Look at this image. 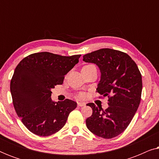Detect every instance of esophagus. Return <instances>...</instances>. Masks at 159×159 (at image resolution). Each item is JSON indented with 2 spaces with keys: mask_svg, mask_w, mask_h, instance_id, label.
<instances>
[{
  "mask_svg": "<svg viewBox=\"0 0 159 159\" xmlns=\"http://www.w3.org/2000/svg\"><path fill=\"white\" fill-rule=\"evenodd\" d=\"M77 105L78 106H84L86 105V103L84 102H78Z\"/></svg>",
  "mask_w": 159,
  "mask_h": 159,
  "instance_id": "esophagus-1",
  "label": "esophagus"
}]
</instances>
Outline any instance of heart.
Instances as JSON below:
<instances>
[{
    "label": "heart",
    "mask_w": 159,
    "mask_h": 159,
    "mask_svg": "<svg viewBox=\"0 0 159 159\" xmlns=\"http://www.w3.org/2000/svg\"><path fill=\"white\" fill-rule=\"evenodd\" d=\"M87 66H90V65H87ZM82 95H80V97H82Z\"/></svg>",
    "instance_id": "heart-1"
}]
</instances>
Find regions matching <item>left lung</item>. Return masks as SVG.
Returning <instances> with one entry per match:
<instances>
[{
    "label": "left lung",
    "instance_id": "left-lung-1",
    "mask_svg": "<svg viewBox=\"0 0 159 159\" xmlns=\"http://www.w3.org/2000/svg\"><path fill=\"white\" fill-rule=\"evenodd\" d=\"M83 61L99 67L101 75L96 90L108 96L109 106L103 110L93 103L87 104L93 109L87 127L101 138H115L127 129L140 105L142 76L132 58L116 50H98L84 55Z\"/></svg>",
    "mask_w": 159,
    "mask_h": 159
}]
</instances>
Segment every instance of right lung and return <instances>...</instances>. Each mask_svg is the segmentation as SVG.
I'll return each instance as SVG.
<instances>
[{"mask_svg": "<svg viewBox=\"0 0 159 159\" xmlns=\"http://www.w3.org/2000/svg\"><path fill=\"white\" fill-rule=\"evenodd\" d=\"M81 55L63 56L49 52L30 54L15 69L10 90L13 104L24 125L39 136L51 135L61 129L77 103L69 99L54 102L51 89L61 84L64 76Z\"/></svg>", "mask_w": 159, "mask_h": 159, "instance_id": "add662e5", "label": "right lung"}]
</instances>
